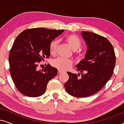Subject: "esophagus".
<instances>
[{
	"label": "esophagus",
	"mask_w": 124,
	"mask_h": 124,
	"mask_svg": "<svg viewBox=\"0 0 124 124\" xmlns=\"http://www.w3.org/2000/svg\"><path fill=\"white\" fill-rule=\"evenodd\" d=\"M62 73V71L60 70H58V74H61Z\"/></svg>",
	"instance_id": "obj_1"
}]
</instances>
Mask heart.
I'll return each instance as SVG.
<instances>
[{
  "instance_id": "obj_1",
  "label": "heart",
  "mask_w": 124,
  "mask_h": 124,
  "mask_svg": "<svg viewBox=\"0 0 124 124\" xmlns=\"http://www.w3.org/2000/svg\"><path fill=\"white\" fill-rule=\"evenodd\" d=\"M65 41L70 47L73 50L76 51L81 46V42L78 37L75 34H69L66 36L65 38ZM58 41L57 40H54L50 44V52L51 54H54L56 52ZM76 54L79 56L82 55V53L81 51L76 52ZM73 62L71 60H67L62 58H57L52 61L51 64L54 67L62 71H65L69 69L73 65Z\"/></svg>"
}]
</instances>
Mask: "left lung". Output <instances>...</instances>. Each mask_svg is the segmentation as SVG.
<instances>
[{
	"label": "left lung",
	"mask_w": 124,
	"mask_h": 124,
	"mask_svg": "<svg viewBox=\"0 0 124 124\" xmlns=\"http://www.w3.org/2000/svg\"><path fill=\"white\" fill-rule=\"evenodd\" d=\"M81 35L88 46L85 59L76 66L82 76L79 78V74L68 72L69 78L64 85L69 94L77 98L87 97L101 90L111 78L116 64L114 49L107 39L89 31H82Z\"/></svg>",
	"instance_id": "obj_1"
}]
</instances>
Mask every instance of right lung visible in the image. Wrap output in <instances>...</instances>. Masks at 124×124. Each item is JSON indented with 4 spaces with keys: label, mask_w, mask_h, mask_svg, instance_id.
<instances>
[{
    "label": "right lung",
    "mask_w": 124,
    "mask_h": 124,
    "mask_svg": "<svg viewBox=\"0 0 124 124\" xmlns=\"http://www.w3.org/2000/svg\"><path fill=\"white\" fill-rule=\"evenodd\" d=\"M64 30L28 29L15 40L9 55V72L17 89L25 96L38 97L45 93L49 81L57 74L47 65L37 70L38 64L50 55V44Z\"/></svg>",
    "instance_id": "add662e5"
}]
</instances>
